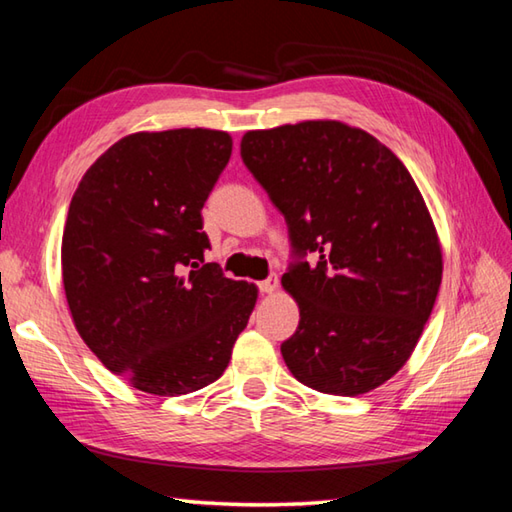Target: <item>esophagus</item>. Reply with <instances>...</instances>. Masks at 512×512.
<instances>
[{
    "instance_id": "34e87169",
    "label": "esophagus",
    "mask_w": 512,
    "mask_h": 512,
    "mask_svg": "<svg viewBox=\"0 0 512 512\" xmlns=\"http://www.w3.org/2000/svg\"><path fill=\"white\" fill-rule=\"evenodd\" d=\"M277 284H280V280H277V275H271V277H266L264 282H259V291H262V293H275L277 291Z\"/></svg>"
}]
</instances>
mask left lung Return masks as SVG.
<instances>
[{
    "label": "left lung",
    "mask_w": 512,
    "mask_h": 512,
    "mask_svg": "<svg viewBox=\"0 0 512 512\" xmlns=\"http://www.w3.org/2000/svg\"><path fill=\"white\" fill-rule=\"evenodd\" d=\"M241 159L282 212L293 259L282 286L300 324L282 356L302 385L358 396L412 356L443 259L430 212L392 150L338 120L246 132ZM313 252L315 263H306Z\"/></svg>",
    "instance_id": "obj_1"
}]
</instances>
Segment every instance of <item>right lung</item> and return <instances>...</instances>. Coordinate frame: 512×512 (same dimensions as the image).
Instances as JSON below:
<instances>
[{
	"instance_id": "add662e5",
	"label": "right lung",
	"mask_w": 512,
	"mask_h": 512,
	"mask_svg": "<svg viewBox=\"0 0 512 512\" xmlns=\"http://www.w3.org/2000/svg\"><path fill=\"white\" fill-rule=\"evenodd\" d=\"M232 138L167 129L120 138L82 176L62 235L76 329L141 392L181 396L224 374L257 302L255 284L203 262L201 208Z\"/></svg>"
}]
</instances>
